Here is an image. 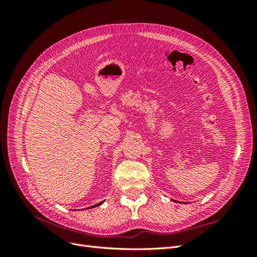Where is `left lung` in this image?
Segmentation results:
<instances>
[{"label":"left lung","mask_w":257,"mask_h":257,"mask_svg":"<svg viewBox=\"0 0 257 257\" xmlns=\"http://www.w3.org/2000/svg\"><path fill=\"white\" fill-rule=\"evenodd\" d=\"M174 201H176V200H174ZM179 203H180V201H179Z\"/></svg>","instance_id":"8db88e82"}]
</instances>
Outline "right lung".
<instances>
[{
  "instance_id": "right-lung-1",
  "label": "right lung",
  "mask_w": 257,
  "mask_h": 257,
  "mask_svg": "<svg viewBox=\"0 0 257 257\" xmlns=\"http://www.w3.org/2000/svg\"><path fill=\"white\" fill-rule=\"evenodd\" d=\"M104 203V201H100V203H98V204H96V205H94V206H91V207H89L88 209H90V208H94V207H97V206H99V205H102Z\"/></svg>"
}]
</instances>
